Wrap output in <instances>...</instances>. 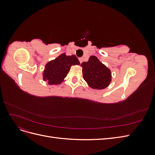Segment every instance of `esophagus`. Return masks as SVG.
Segmentation results:
<instances>
[{
	"instance_id": "1",
	"label": "esophagus",
	"mask_w": 155,
	"mask_h": 155,
	"mask_svg": "<svg viewBox=\"0 0 155 155\" xmlns=\"http://www.w3.org/2000/svg\"><path fill=\"white\" fill-rule=\"evenodd\" d=\"M83 59H84L83 58H81L79 59V62H80V63H83Z\"/></svg>"
}]
</instances>
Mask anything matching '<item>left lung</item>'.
Returning a JSON list of instances; mask_svg holds the SVG:
<instances>
[{"label":"left lung","mask_w":155,"mask_h":155,"mask_svg":"<svg viewBox=\"0 0 155 155\" xmlns=\"http://www.w3.org/2000/svg\"><path fill=\"white\" fill-rule=\"evenodd\" d=\"M81 66L83 79L91 88L101 90L109 85L112 80L110 70L96 56H91L88 61L83 62Z\"/></svg>","instance_id":"obj_1"}]
</instances>
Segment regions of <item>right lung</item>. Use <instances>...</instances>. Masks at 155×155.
<instances>
[{
	"label": "right lung",
	"instance_id": "add662e5",
	"mask_svg": "<svg viewBox=\"0 0 155 155\" xmlns=\"http://www.w3.org/2000/svg\"><path fill=\"white\" fill-rule=\"evenodd\" d=\"M79 64L76 55L67 56L63 53L46 63L43 73V80L50 85H60L67 77L71 66Z\"/></svg>",
	"mask_w": 155,
	"mask_h": 155
}]
</instances>
